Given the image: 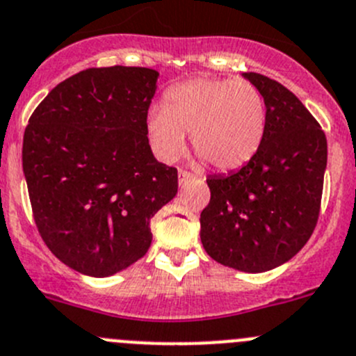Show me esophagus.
<instances>
[{
	"mask_svg": "<svg viewBox=\"0 0 356 356\" xmlns=\"http://www.w3.org/2000/svg\"><path fill=\"white\" fill-rule=\"evenodd\" d=\"M193 181H202V179L196 177V175H193V174H189V172H186V170H179V184H181L182 188H184V186H188L189 182H193Z\"/></svg>",
	"mask_w": 356,
	"mask_h": 356,
	"instance_id": "obj_1",
	"label": "esophagus"
}]
</instances>
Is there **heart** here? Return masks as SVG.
Wrapping results in <instances>:
<instances>
[{
    "label": "heart",
    "mask_w": 356,
    "mask_h": 356,
    "mask_svg": "<svg viewBox=\"0 0 356 356\" xmlns=\"http://www.w3.org/2000/svg\"><path fill=\"white\" fill-rule=\"evenodd\" d=\"M268 113L262 92L245 79L193 78L167 92L165 108L151 109L147 132L163 160L193 149L219 170L247 165L261 147Z\"/></svg>",
    "instance_id": "obj_1"
}]
</instances>
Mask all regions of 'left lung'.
Wrapping results in <instances>:
<instances>
[{
  "mask_svg": "<svg viewBox=\"0 0 356 356\" xmlns=\"http://www.w3.org/2000/svg\"><path fill=\"white\" fill-rule=\"evenodd\" d=\"M243 76L264 95V140L238 172L207 179L210 202L200 216V236L213 261L262 273L294 257L313 234L327 139L312 113L282 83L257 72Z\"/></svg>",
  "mask_w": 356,
  "mask_h": 356,
  "instance_id": "1",
  "label": "left lung"
}]
</instances>
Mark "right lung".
<instances>
[{
    "label": "right lung",
    "instance_id": "add662e5",
    "mask_svg": "<svg viewBox=\"0 0 356 356\" xmlns=\"http://www.w3.org/2000/svg\"><path fill=\"white\" fill-rule=\"evenodd\" d=\"M158 71L90 67L58 83L24 132L34 222L51 254L111 277L149 248L151 219L177 195V168L153 156L147 109Z\"/></svg>",
    "mask_w": 356,
    "mask_h": 356
}]
</instances>
